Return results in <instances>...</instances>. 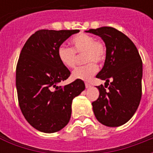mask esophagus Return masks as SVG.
Returning <instances> with one entry per match:
<instances>
[{
  "label": "esophagus",
  "mask_w": 153,
  "mask_h": 153,
  "mask_svg": "<svg viewBox=\"0 0 153 153\" xmlns=\"http://www.w3.org/2000/svg\"><path fill=\"white\" fill-rule=\"evenodd\" d=\"M85 87L86 88H90V86H91L90 83H87V82H85Z\"/></svg>",
  "instance_id": "esophagus-1"
}]
</instances>
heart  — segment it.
<instances>
[{
    "instance_id": "obj_1",
    "label": "heart",
    "mask_w": 153,
    "mask_h": 153,
    "mask_svg": "<svg viewBox=\"0 0 153 153\" xmlns=\"http://www.w3.org/2000/svg\"><path fill=\"white\" fill-rule=\"evenodd\" d=\"M70 43L72 48L68 47L64 45L58 48V58L63 66L72 68L76 63V54H82L85 65L81 66L72 72V77L75 80L90 81L94 75L98 72V63H102L106 58L105 44L101 41L96 40L94 36L79 33L74 36Z\"/></svg>"
}]
</instances>
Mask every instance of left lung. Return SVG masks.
Masks as SVG:
<instances>
[{
  "mask_svg": "<svg viewBox=\"0 0 153 153\" xmlns=\"http://www.w3.org/2000/svg\"><path fill=\"white\" fill-rule=\"evenodd\" d=\"M99 36L106 45V59L96 77L105 81L97 88L100 96L92 102L94 116L106 126H122L132 117L142 96L143 64L132 41L111 27L85 31ZM107 85L106 86L105 85Z\"/></svg>",
  "mask_w": 153,
  "mask_h": 153,
  "instance_id": "left-lung-1",
  "label": "left lung"
}]
</instances>
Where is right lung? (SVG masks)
<instances>
[{
	"label": "right lung",
	"instance_id": "obj_1",
	"mask_svg": "<svg viewBox=\"0 0 153 153\" xmlns=\"http://www.w3.org/2000/svg\"><path fill=\"white\" fill-rule=\"evenodd\" d=\"M79 30L36 32L23 45L16 67V88L20 109L27 122L41 132L54 133L71 118L72 100L85 90L76 80L64 86L71 72L58 58V48Z\"/></svg>",
	"mask_w": 153,
	"mask_h": 153
}]
</instances>
